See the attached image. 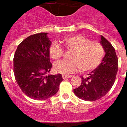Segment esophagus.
Instances as JSON below:
<instances>
[{"label": "esophagus", "mask_w": 127, "mask_h": 127, "mask_svg": "<svg viewBox=\"0 0 127 127\" xmlns=\"http://www.w3.org/2000/svg\"><path fill=\"white\" fill-rule=\"evenodd\" d=\"M72 76H66V75H63L62 76V78L63 79H67V78H71Z\"/></svg>", "instance_id": "obj_1"}]
</instances>
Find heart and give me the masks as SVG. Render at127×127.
<instances>
[{
    "label": "heart",
    "mask_w": 127,
    "mask_h": 127,
    "mask_svg": "<svg viewBox=\"0 0 127 127\" xmlns=\"http://www.w3.org/2000/svg\"><path fill=\"white\" fill-rule=\"evenodd\" d=\"M62 44L68 50H73L70 59L56 62L54 69L58 73L68 75L81 68L83 72H90L96 69L105 56V49L99 42L91 41L81 34L66 37L62 40ZM49 55L51 59L59 60L64 55L63 47L56 42H53L49 47Z\"/></svg>",
    "instance_id": "obj_1"
}]
</instances>
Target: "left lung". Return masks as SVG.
Wrapping results in <instances>:
<instances>
[{
  "label": "left lung",
  "instance_id": "left-lung-1",
  "mask_svg": "<svg viewBox=\"0 0 127 127\" xmlns=\"http://www.w3.org/2000/svg\"><path fill=\"white\" fill-rule=\"evenodd\" d=\"M101 44L105 55L99 66L84 78L81 85L73 90L75 95L82 100L95 101L105 96L114 85L118 70V59L115 48L108 40L101 36Z\"/></svg>",
  "mask_w": 127,
  "mask_h": 127
}]
</instances>
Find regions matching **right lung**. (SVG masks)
Masks as SVG:
<instances>
[{"mask_svg": "<svg viewBox=\"0 0 127 127\" xmlns=\"http://www.w3.org/2000/svg\"><path fill=\"white\" fill-rule=\"evenodd\" d=\"M46 32L37 33L24 39L13 59V72L17 83L29 97L37 100L54 95L63 81L61 74L45 76L52 64L49 55L51 44Z\"/></svg>", "mask_w": 127, "mask_h": 127, "instance_id": "1", "label": "right lung"}]
</instances>
